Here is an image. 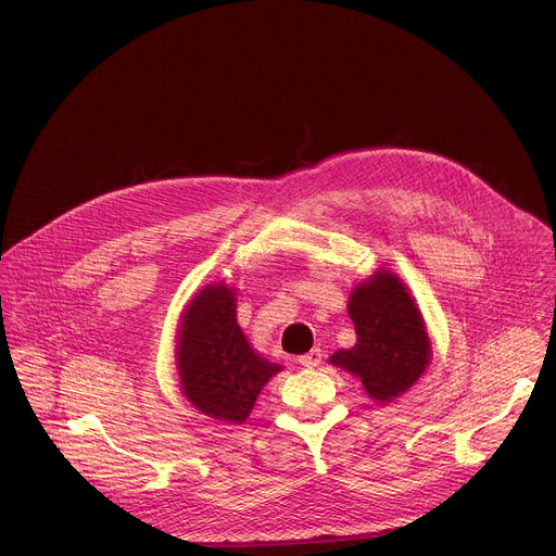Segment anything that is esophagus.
<instances>
[{
  "label": "esophagus",
  "mask_w": 556,
  "mask_h": 556,
  "mask_svg": "<svg viewBox=\"0 0 556 556\" xmlns=\"http://www.w3.org/2000/svg\"><path fill=\"white\" fill-rule=\"evenodd\" d=\"M321 350H309L307 354H303V356H299L296 361H299V365H303V367H319V363H321Z\"/></svg>",
  "instance_id": "34e87169"
}]
</instances>
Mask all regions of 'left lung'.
I'll return each instance as SVG.
<instances>
[{"mask_svg": "<svg viewBox=\"0 0 556 556\" xmlns=\"http://www.w3.org/2000/svg\"><path fill=\"white\" fill-rule=\"evenodd\" d=\"M348 312L356 345L339 350L330 363L356 374L374 401L391 403L429 365L431 343L422 316L407 288L387 270L354 288Z\"/></svg>", "mask_w": 556, "mask_h": 556, "instance_id": "8db88e82", "label": "left lung"}]
</instances>
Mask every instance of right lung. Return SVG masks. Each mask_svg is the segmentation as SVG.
Returning <instances> with one entry per match:
<instances>
[{
	"label": "right lung",
	"mask_w": 556,
	"mask_h": 556,
	"mask_svg": "<svg viewBox=\"0 0 556 556\" xmlns=\"http://www.w3.org/2000/svg\"><path fill=\"white\" fill-rule=\"evenodd\" d=\"M232 294L213 283L189 303L178 337V374L189 403L202 414L242 425L262 387L281 367L251 350L237 326Z\"/></svg>",
	"instance_id": "right-lung-1"
}]
</instances>
